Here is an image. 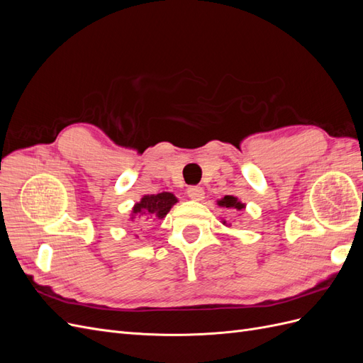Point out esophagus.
I'll return each mask as SVG.
<instances>
[{
    "label": "esophagus",
    "mask_w": 363,
    "mask_h": 363,
    "mask_svg": "<svg viewBox=\"0 0 363 363\" xmlns=\"http://www.w3.org/2000/svg\"><path fill=\"white\" fill-rule=\"evenodd\" d=\"M188 195H189V199L194 201H201L204 199V191H203V188H200V186H191V188L188 189Z\"/></svg>",
    "instance_id": "obj_1"
}]
</instances>
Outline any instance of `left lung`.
Returning <instances> with one entry per match:
<instances>
[{
  "label": "left lung",
  "instance_id": "1",
  "mask_svg": "<svg viewBox=\"0 0 363 363\" xmlns=\"http://www.w3.org/2000/svg\"><path fill=\"white\" fill-rule=\"evenodd\" d=\"M218 204L223 206V207H227V208H236V211H242V208H245V204L240 203L233 195H225L224 199L218 201Z\"/></svg>",
  "mask_w": 363,
  "mask_h": 363
}]
</instances>
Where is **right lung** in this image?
<instances>
[{
  "instance_id": "add662e5",
  "label": "right lung",
  "mask_w": 363,
  "mask_h": 363,
  "mask_svg": "<svg viewBox=\"0 0 363 363\" xmlns=\"http://www.w3.org/2000/svg\"><path fill=\"white\" fill-rule=\"evenodd\" d=\"M177 203L174 194L171 192H162L157 195H144L139 203L135 204L133 211H131L130 219L136 221V219H142V221H148L150 218L162 219L167 216V213L171 211V207Z\"/></svg>"
}]
</instances>
